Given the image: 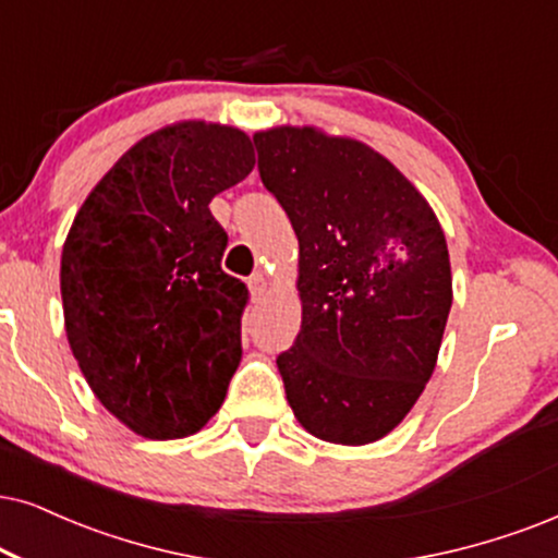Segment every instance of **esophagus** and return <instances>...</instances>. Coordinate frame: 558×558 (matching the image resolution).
Returning <instances> with one entry per match:
<instances>
[{"label": "esophagus", "mask_w": 558, "mask_h": 558, "mask_svg": "<svg viewBox=\"0 0 558 558\" xmlns=\"http://www.w3.org/2000/svg\"><path fill=\"white\" fill-rule=\"evenodd\" d=\"M246 283H250V293H252V299H263L265 295V288H267V280H265V275L263 272H255L252 275L250 280H246Z\"/></svg>", "instance_id": "34e87169"}]
</instances>
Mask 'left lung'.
<instances>
[{"label": "left lung", "instance_id": "1", "mask_svg": "<svg viewBox=\"0 0 558 558\" xmlns=\"http://www.w3.org/2000/svg\"><path fill=\"white\" fill-rule=\"evenodd\" d=\"M263 185L299 236L301 331L278 355L308 433L365 446L425 391L446 331L448 244L389 159L316 129L255 133Z\"/></svg>", "mask_w": 558, "mask_h": 558}]
</instances>
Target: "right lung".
<instances>
[{"instance_id":"1","label":"right lung","mask_w":558,"mask_h":558,"mask_svg":"<svg viewBox=\"0 0 558 558\" xmlns=\"http://www.w3.org/2000/svg\"><path fill=\"white\" fill-rule=\"evenodd\" d=\"M252 167L246 133L169 125L97 182L63 244L76 363L102 407L151 440L206 425L242 361L250 291L221 270L229 236L208 203Z\"/></svg>"}]
</instances>
